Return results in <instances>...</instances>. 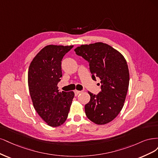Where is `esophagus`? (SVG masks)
I'll return each instance as SVG.
<instances>
[{
	"mask_svg": "<svg viewBox=\"0 0 158 158\" xmlns=\"http://www.w3.org/2000/svg\"><path fill=\"white\" fill-rule=\"evenodd\" d=\"M74 93H75V96H77L79 93H81V91H80V90H75V91H74Z\"/></svg>",
	"mask_w": 158,
	"mask_h": 158,
	"instance_id": "obj_1",
	"label": "esophagus"
}]
</instances>
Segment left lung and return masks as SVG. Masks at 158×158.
<instances>
[{"label":"left lung","instance_id":"left-lung-1","mask_svg":"<svg viewBox=\"0 0 158 158\" xmlns=\"http://www.w3.org/2000/svg\"><path fill=\"white\" fill-rule=\"evenodd\" d=\"M75 52L89 62L93 79L101 80L98 94L89 92L90 100L85 106L86 115L97 125L108 123L116 118L124 105L129 84L126 60L118 50L103 43L81 45Z\"/></svg>","mask_w":158,"mask_h":158}]
</instances>
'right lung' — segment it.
Here are the masks:
<instances>
[{"instance_id":"add662e5","label":"right lung","mask_w":158,"mask_h":158,"mask_svg":"<svg viewBox=\"0 0 158 158\" xmlns=\"http://www.w3.org/2000/svg\"><path fill=\"white\" fill-rule=\"evenodd\" d=\"M73 46L48 45L35 56L28 71V86L34 108L50 127L62 125L74 97L73 91L60 92L62 60Z\"/></svg>"}]
</instances>
